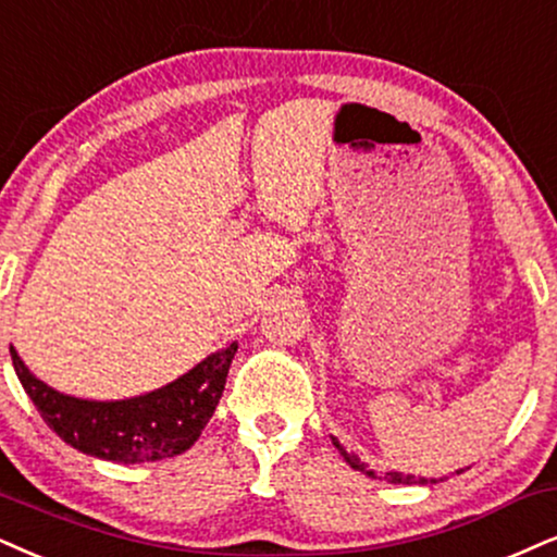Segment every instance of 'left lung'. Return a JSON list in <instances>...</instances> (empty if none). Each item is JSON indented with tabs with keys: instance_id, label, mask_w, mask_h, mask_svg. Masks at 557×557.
Instances as JSON below:
<instances>
[{
	"instance_id": "8db88e82",
	"label": "left lung",
	"mask_w": 557,
	"mask_h": 557,
	"mask_svg": "<svg viewBox=\"0 0 557 557\" xmlns=\"http://www.w3.org/2000/svg\"><path fill=\"white\" fill-rule=\"evenodd\" d=\"M333 444L338 446V451L343 455V459H346V462L351 465L354 470H361V472H367L369 478H376V475H374V470H369L367 465H363L359 457L351 455V451L343 449V446H341L338 442H335V438H333ZM457 472H462V470H457ZM384 480H387V483H395V485H413V483H418V485H429V483H436L434 478L425 480V478H416V475H403V472H384Z\"/></svg>"
}]
</instances>
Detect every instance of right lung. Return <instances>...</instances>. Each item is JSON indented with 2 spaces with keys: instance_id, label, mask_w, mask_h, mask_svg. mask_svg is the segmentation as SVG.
Listing matches in <instances>:
<instances>
[{
  "instance_id": "1",
  "label": "right lung",
  "mask_w": 557,
  "mask_h": 557,
  "mask_svg": "<svg viewBox=\"0 0 557 557\" xmlns=\"http://www.w3.org/2000/svg\"><path fill=\"white\" fill-rule=\"evenodd\" d=\"M235 351L237 343H230L154 393L100 403L48 387L10 346L17 380L48 429L82 455L123 465L157 462L196 444L224 393Z\"/></svg>"
}]
</instances>
